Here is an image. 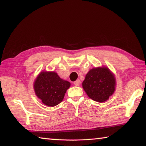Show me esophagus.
Here are the masks:
<instances>
[{
    "mask_svg": "<svg viewBox=\"0 0 146 146\" xmlns=\"http://www.w3.org/2000/svg\"><path fill=\"white\" fill-rule=\"evenodd\" d=\"M74 84H75V86H79L80 84V80H76V81H75V82H74Z\"/></svg>",
    "mask_w": 146,
    "mask_h": 146,
    "instance_id": "34e87169",
    "label": "esophagus"
}]
</instances>
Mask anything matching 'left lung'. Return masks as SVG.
I'll return each mask as SVG.
<instances>
[{
    "mask_svg": "<svg viewBox=\"0 0 146 146\" xmlns=\"http://www.w3.org/2000/svg\"><path fill=\"white\" fill-rule=\"evenodd\" d=\"M115 78L106 67L93 68L86 75L82 87L88 97L98 102L107 100L115 88Z\"/></svg>",
    "mask_w": 146,
    "mask_h": 146,
    "instance_id": "8db88e82",
    "label": "left lung"
}]
</instances>
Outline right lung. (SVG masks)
I'll use <instances>...</instances> for the list:
<instances>
[{
    "instance_id": "right-lung-1",
    "label": "right lung",
    "mask_w": 146,
    "mask_h": 146,
    "mask_svg": "<svg viewBox=\"0 0 146 146\" xmlns=\"http://www.w3.org/2000/svg\"><path fill=\"white\" fill-rule=\"evenodd\" d=\"M70 83L55 72H41L34 83L36 95L44 104L53 107L62 101Z\"/></svg>"
}]
</instances>
